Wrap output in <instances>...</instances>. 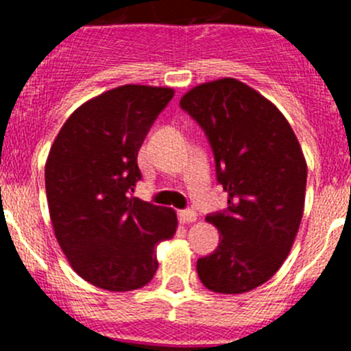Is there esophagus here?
<instances>
[{"instance_id":"esophagus-1","label":"esophagus","mask_w":351,"mask_h":351,"mask_svg":"<svg viewBox=\"0 0 351 351\" xmlns=\"http://www.w3.org/2000/svg\"><path fill=\"white\" fill-rule=\"evenodd\" d=\"M180 219H182L185 224H192L197 221V212L193 208H186V210H180Z\"/></svg>"}]
</instances>
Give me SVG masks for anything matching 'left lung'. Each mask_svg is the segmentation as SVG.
<instances>
[{"label":"left lung","mask_w":351,"mask_h":351,"mask_svg":"<svg viewBox=\"0 0 351 351\" xmlns=\"http://www.w3.org/2000/svg\"><path fill=\"white\" fill-rule=\"evenodd\" d=\"M180 107L207 136L228 192V208L207 215L221 236L198 258V277L212 292L256 289L277 274L299 231L307 182L299 141L280 110L234 77L195 86Z\"/></svg>","instance_id":"left-lung-1"}]
</instances>
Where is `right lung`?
I'll return each mask as SVG.
<instances>
[{"mask_svg":"<svg viewBox=\"0 0 351 351\" xmlns=\"http://www.w3.org/2000/svg\"><path fill=\"white\" fill-rule=\"evenodd\" d=\"M171 88L125 84L81 105L45 162L56 238L71 267L113 292L141 289L158 270L156 246L176 232L173 208L132 197L137 153Z\"/></svg>","mask_w":351,"mask_h":351,"instance_id":"right-lung-1","label":"right lung"}]
</instances>
